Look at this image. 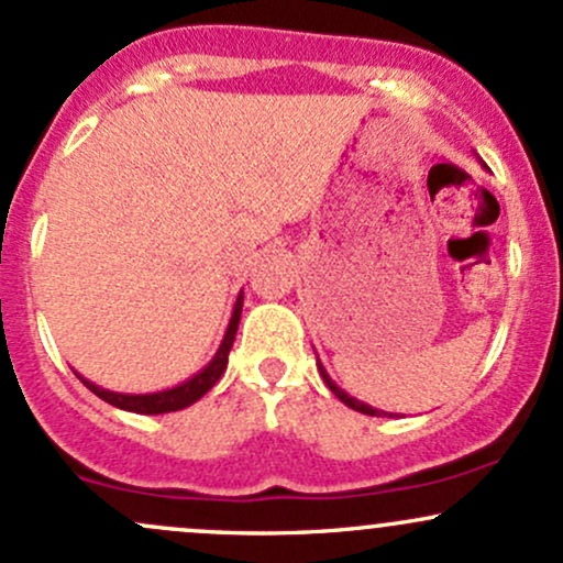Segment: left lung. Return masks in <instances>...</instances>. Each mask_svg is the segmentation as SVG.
<instances>
[{
    "mask_svg": "<svg viewBox=\"0 0 563 563\" xmlns=\"http://www.w3.org/2000/svg\"><path fill=\"white\" fill-rule=\"evenodd\" d=\"M479 158V156H476ZM479 164L484 166V161L479 158ZM484 169H487V166H484ZM318 371H320V376H322V380H325L328 384V389H331L335 397L341 399V402H344L346 407H352V410H357V412H365V416H394V412H384V410H378V407H371V405H365L363 399H357V397H352V394H346L344 389H341L339 384H335V380L328 376V371H325V365L320 363V357H318Z\"/></svg>",
    "mask_w": 563,
    "mask_h": 563,
    "instance_id": "left-lung-1",
    "label": "left lung"
}]
</instances>
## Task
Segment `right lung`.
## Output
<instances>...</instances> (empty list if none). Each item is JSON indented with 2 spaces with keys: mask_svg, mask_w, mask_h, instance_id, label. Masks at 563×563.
<instances>
[{
  "mask_svg": "<svg viewBox=\"0 0 563 563\" xmlns=\"http://www.w3.org/2000/svg\"><path fill=\"white\" fill-rule=\"evenodd\" d=\"M241 312H243V290L238 294L235 307H232L230 322H228V331L222 335V344L214 352V357L209 360L196 376H190L183 384L172 386V389H161V391H147V394H124V391H111V389H102V386L92 384L84 376L81 384L87 386L89 391H95L97 397L106 399L108 405L119 407V410H129V412H140V416H161V412H174V410H183V407H190L192 402H198L211 386L222 378V373L228 371V360H230V349L232 341H235L238 333V322H241Z\"/></svg>",
  "mask_w": 563,
  "mask_h": 563,
  "instance_id": "add662e5",
  "label": "right lung"
}]
</instances>
